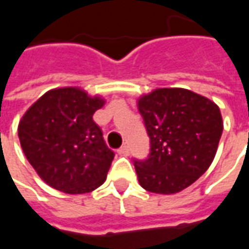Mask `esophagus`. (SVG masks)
Masks as SVG:
<instances>
[{"label":"esophagus","mask_w":249,"mask_h":249,"mask_svg":"<svg viewBox=\"0 0 249 249\" xmlns=\"http://www.w3.org/2000/svg\"><path fill=\"white\" fill-rule=\"evenodd\" d=\"M117 152H119V155H121V156H128V155H129V146L128 145L121 146Z\"/></svg>","instance_id":"34e87169"}]
</instances>
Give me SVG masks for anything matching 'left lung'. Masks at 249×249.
<instances>
[{"instance_id":"8db88e82","label":"left lung","mask_w":249,"mask_h":249,"mask_svg":"<svg viewBox=\"0 0 249 249\" xmlns=\"http://www.w3.org/2000/svg\"><path fill=\"white\" fill-rule=\"evenodd\" d=\"M151 139L146 160H136L145 191L173 195L193 184L212 164L223 133L219 107L183 88H159L137 100Z\"/></svg>"}]
</instances>
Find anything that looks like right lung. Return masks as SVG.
<instances>
[{
	"label": "right lung",
	"instance_id": "add662e5",
	"mask_svg": "<svg viewBox=\"0 0 249 249\" xmlns=\"http://www.w3.org/2000/svg\"><path fill=\"white\" fill-rule=\"evenodd\" d=\"M101 96L78 87L54 88L30 107L18 124L25 156L49 187L69 195L94 191L107 180L114 153L93 121Z\"/></svg>",
	"mask_w": 249,
	"mask_h": 249
}]
</instances>
